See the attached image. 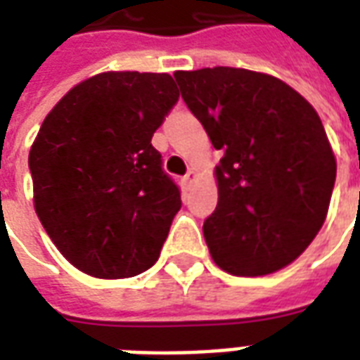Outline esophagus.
<instances>
[{
	"label": "esophagus",
	"mask_w": 360,
	"mask_h": 360,
	"mask_svg": "<svg viewBox=\"0 0 360 360\" xmlns=\"http://www.w3.org/2000/svg\"><path fill=\"white\" fill-rule=\"evenodd\" d=\"M195 172H193V169H191V172L187 173V175H185V181H187V183H193V181H195Z\"/></svg>",
	"instance_id": "34e87169"
}]
</instances>
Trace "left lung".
I'll use <instances>...</instances> for the list:
<instances>
[{
  "mask_svg": "<svg viewBox=\"0 0 360 360\" xmlns=\"http://www.w3.org/2000/svg\"><path fill=\"white\" fill-rule=\"evenodd\" d=\"M175 81L224 152L218 206L202 226L214 262L233 276L285 268L320 231L335 183L318 113L289 84L249 69L177 71Z\"/></svg>",
  "mask_w": 360,
  "mask_h": 360,
  "instance_id": "8db88e82",
  "label": "left lung"
}]
</instances>
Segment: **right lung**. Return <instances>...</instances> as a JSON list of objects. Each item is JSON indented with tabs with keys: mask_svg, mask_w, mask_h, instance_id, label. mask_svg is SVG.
<instances>
[{
	"mask_svg": "<svg viewBox=\"0 0 360 360\" xmlns=\"http://www.w3.org/2000/svg\"><path fill=\"white\" fill-rule=\"evenodd\" d=\"M177 100L167 73L110 71L46 115L28 154L34 210L75 268L117 279L156 264L181 191L152 136Z\"/></svg>",
	"mask_w": 360,
	"mask_h": 360,
	"instance_id": "obj_1",
	"label": "right lung"
}]
</instances>
